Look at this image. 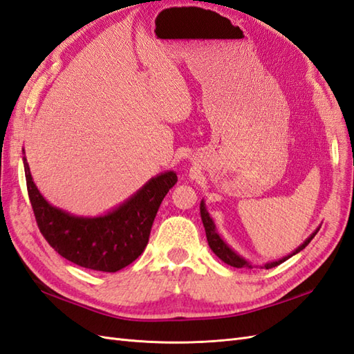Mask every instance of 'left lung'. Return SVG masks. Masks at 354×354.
Segmentation results:
<instances>
[{
    "mask_svg": "<svg viewBox=\"0 0 354 354\" xmlns=\"http://www.w3.org/2000/svg\"><path fill=\"white\" fill-rule=\"evenodd\" d=\"M200 212H201V219H203V225H204V228H205V236H207V242H209V246H210V249L212 251L216 254L221 260L223 261V263H227L228 266H232V267H237V269H252V264L249 263V261H246L245 258H242L240 257L239 254H236L234 251H232V249L223 242V240L221 239V236L218 234V231H216V227H214V222H213V219L210 218V214H209V212L205 210V204H204V201H201V204H200ZM318 230H320V227H318L311 236H309L304 243H301L295 252H292L291 255H288V257H283V258H281V260H278V261H272V263H267V264H264L263 266V269H272V267H277V266H279L281 263H283L286 260H288L290 257H292V255H296L297 252H300L301 249H305L306 246H308V243L311 242V240L315 237V234L318 232Z\"/></svg>",
    "mask_w": 354,
    "mask_h": 354,
    "instance_id": "1",
    "label": "left lung"
}]
</instances>
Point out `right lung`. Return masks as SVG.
<instances>
[{
    "label": "right lung",
    "mask_w": 354,
    "mask_h": 354,
    "mask_svg": "<svg viewBox=\"0 0 354 354\" xmlns=\"http://www.w3.org/2000/svg\"><path fill=\"white\" fill-rule=\"evenodd\" d=\"M24 169L34 216L46 242L68 261L109 273L123 269L142 254L160 203L177 183L174 171L163 172L117 209L103 216L84 218L57 209L41 196L25 156Z\"/></svg>",
    "instance_id": "right-lung-1"
}]
</instances>
